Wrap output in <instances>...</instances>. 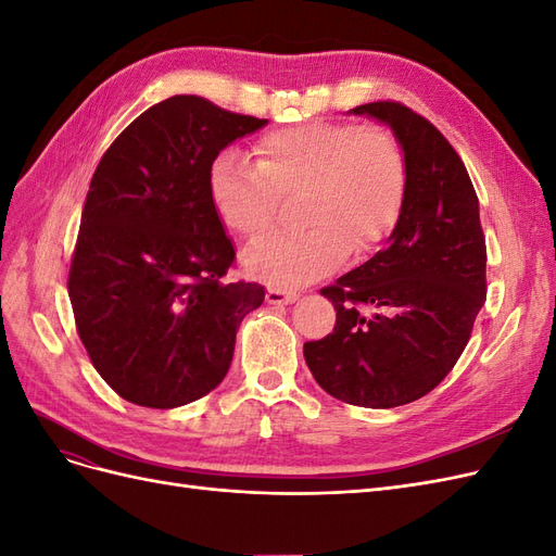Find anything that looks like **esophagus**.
<instances>
[{"label":"esophagus","instance_id":"esophagus-1","mask_svg":"<svg viewBox=\"0 0 556 556\" xmlns=\"http://www.w3.org/2000/svg\"><path fill=\"white\" fill-rule=\"evenodd\" d=\"M296 299H299L296 292H285V290H268L266 292V301L274 306H280V304L288 306V304H294Z\"/></svg>","mask_w":556,"mask_h":556}]
</instances>
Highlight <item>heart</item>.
<instances>
[{"label":"heart","instance_id":"1","mask_svg":"<svg viewBox=\"0 0 556 556\" xmlns=\"http://www.w3.org/2000/svg\"><path fill=\"white\" fill-rule=\"evenodd\" d=\"M304 190L306 231L245 252L248 276L301 288L327 276L350 250L368 252L396 227L408 190L406 155L382 127L304 123L266 134L255 164L217 155L208 172L211 206L231 233L262 241L274 229L278 197Z\"/></svg>","mask_w":556,"mask_h":556}]
</instances>
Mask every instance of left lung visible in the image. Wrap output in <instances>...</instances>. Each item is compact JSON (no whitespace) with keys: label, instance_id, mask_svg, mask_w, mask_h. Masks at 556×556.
Listing matches in <instances>:
<instances>
[{"label":"left lung","instance_id":"obj_1","mask_svg":"<svg viewBox=\"0 0 556 556\" xmlns=\"http://www.w3.org/2000/svg\"><path fill=\"white\" fill-rule=\"evenodd\" d=\"M350 113L394 131L408 190L376 255L323 290L336 327L304 345L317 384L339 401L394 408L429 394L457 364L484 304L486 250L473 182L454 148L396 102ZM368 305L371 314H362Z\"/></svg>","mask_w":556,"mask_h":556}]
</instances>
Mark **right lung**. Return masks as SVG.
I'll use <instances>...</instances> for the list:
<instances>
[{"instance_id": "obj_1", "label": "right lung", "mask_w": 556, "mask_h": 556, "mask_svg": "<svg viewBox=\"0 0 556 556\" xmlns=\"http://www.w3.org/2000/svg\"><path fill=\"white\" fill-rule=\"evenodd\" d=\"M268 121L176 94L99 162L70 271L76 329L113 390L178 408L223 382L257 282H223L237 252L208 199L215 157Z\"/></svg>"}]
</instances>
